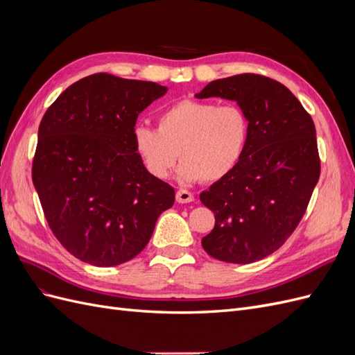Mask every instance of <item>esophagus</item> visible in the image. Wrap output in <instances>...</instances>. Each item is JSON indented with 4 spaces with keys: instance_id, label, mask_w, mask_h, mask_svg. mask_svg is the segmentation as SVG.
Masks as SVG:
<instances>
[{
    "instance_id": "34e87169",
    "label": "esophagus",
    "mask_w": 355,
    "mask_h": 355,
    "mask_svg": "<svg viewBox=\"0 0 355 355\" xmlns=\"http://www.w3.org/2000/svg\"><path fill=\"white\" fill-rule=\"evenodd\" d=\"M176 201L180 204H185V202H191L194 201V194L192 192L187 191V189H179L176 192Z\"/></svg>"
}]
</instances>
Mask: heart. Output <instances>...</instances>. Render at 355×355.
Wrapping results in <instances>:
<instances>
[{
  "label": "heart",
  "mask_w": 355,
  "mask_h": 355,
  "mask_svg": "<svg viewBox=\"0 0 355 355\" xmlns=\"http://www.w3.org/2000/svg\"><path fill=\"white\" fill-rule=\"evenodd\" d=\"M250 124L241 106L185 99L158 116V130L136 125L133 144L148 173L166 179L176 161L184 182H218L243 159Z\"/></svg>",
  "instance_id": "1"
}]
</instances>
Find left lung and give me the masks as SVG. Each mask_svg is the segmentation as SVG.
I'll return each instance as SVG.
<instances>
[{
    "label": "left lung",
    "instance_id": "8db88e82",
    "mask_svg": "<svg viewBox=\"0 0 355 355\" xmlns=\"http://www.w3.org/2000/svg\"><path fill=\"white\" fill-rule=\"evenodd\" d=\"M196 98L235 101L250 124L240 164L200 194L216 219L202 249L222 262L261 261L296 230L318 182L314 121L286 85L257 73L214 80Z\"/></svg>",
    "mask_w": 355,
    "mask_h": 355
}]
</instances>
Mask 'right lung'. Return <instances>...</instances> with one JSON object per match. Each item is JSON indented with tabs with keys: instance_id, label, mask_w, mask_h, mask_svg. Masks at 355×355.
<instances>
[{
	"instance_id": "right-lung-1",
	"label": "right lung",
	"mask_w": 355,
	"mask_h": 355,
	"mask_svg": "<svg viewBox=\"0 0 355 355\" xmlns=\"http://www.w3.org/2000/svg\"><path fill=\"white\" fill-rule=\"evenodd\" d=\"M167 87L93 73L63 92L42 116L32 182L49 227L94 266L141 253L175 189L148 173L133 144L136 120Z\"/></svg>"
}]
</instances>
